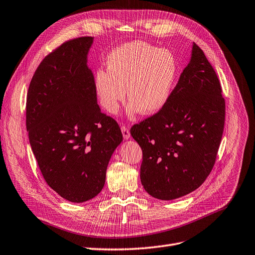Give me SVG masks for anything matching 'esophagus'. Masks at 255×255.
I'll use <instances>...</instances> for the list:
<instances>
[{"label":"esophagus","mask_w":255,"mask_h":255,"mask_svg":"<svg viewBox=\"0 0 255 255\" xmlns=\"http://www.w3.org/2000/svg\"><path fill=\"white\" fill-rule=\"evenodd\" d=\"M121 131H122V135H124L125 139H128L130 137V134H129V130H128V127L122 126L121 127Z\"/></svg>","instance_id":"obj_1"}]
</instances>
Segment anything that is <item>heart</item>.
<instances>
[{"label":"heart","instance_id":"1","mask_svg":"<svg viewBox=\"0 0 255 255\" xmlns=\"http://www.w3.org/2000/svg\"><path fill=\"white\" fill-rule=\"evenodd\" d=\"M177 74L172 53L144 42L129 43L117 48L108 57V69L95 73V90L100 106L115 114L120 104L130 101L128 113L139 110L150 115L166 104Z\"/></svg>","mask_w":255,"mask_h":255}]
</instances>
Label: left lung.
<instances>
[{"instance_id":"8db88e82","label":"left lung","mask_w":255,"mask_h":255,"mask_svg":"<svg viewBox=\"0 0 255 255\" xmlns=\"http://www.w3.org/2000/svg\"><path fill=\"white\" fill-rule=\"evenodd\" d=\"M225 125L220 80L203 50L191 58L166 104L130 128L142 149L140 179L159 200H174L200 187L216 163Z\"/></svg>"}]
</instances>
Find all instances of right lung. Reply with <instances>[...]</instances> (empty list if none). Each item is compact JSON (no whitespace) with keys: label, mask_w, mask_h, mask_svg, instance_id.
Listing matches in <instances>:
<instances>
[{"label":"right lung","mask_w":255,"mask_h":255,"mask_svg":"<svg viewBox=\"0 0 255 255\" xmlns=\"http://www.w3.org/2000/svg\"><path fill=\"white\" fill-rule=\"evenodd\" d=\"M94 37L65 42L39 64L30 81L26 128L47 184L74 203L93 199L122 134L97 105L95 80L87 65Z\"/></svg>","instance_id":"right-lung-1"}]
</instances>
